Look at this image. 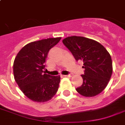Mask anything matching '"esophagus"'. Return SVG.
Instances as JSON below:
<instances>
[{
	"label": "esophagus",
	"mask_w": 125,
	"mask_h": 125,
	"mask_svg": "<svg viewBox=\"0 0 125 125\" xmlns=\"http://www.w3.org/2000/svg\"><path fill=\"white\" fill-rule=\"evenodd\" d=\"M64 76H66V77H71L72 75L71 74H67V75H63Z\"/></svg>",
	"instance_id": "obj_1"
}]
</instances>
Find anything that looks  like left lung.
Segmentation results:
<instances>
[{"label":"left lung","instance_id":"obj_1","mask_svg":"<svg viewBox=\"0 0 125 125\" xmlns=\"http://www.w3.org/2000/svg\"><path fill=\"white\" fill-rule=\"evenodd\" d=\"M62 42L76 61L83 62V83L76 88L77 92L87 97L101 93L112 74V61L106 49L95 40L80 36L68 37Z\"/></svg>","mask_w":125,"mask_h":125}]
</instances>
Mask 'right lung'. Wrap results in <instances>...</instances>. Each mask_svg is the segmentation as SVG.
I'll return each mask as SVG.
<instances>
[{
    "mask_svg": "<svg viewBox=\"0 0 125 125\" xmlns=\"http://www.w3.org/2000/svg\"><path fill=\"white\" fill-rule=\"evenodd\" d=\"M61 38H48L26 45L17 54L13 62L15 82L28 99L37 103L51 100L58 91L60 76L43 71L50 49Z\"/></svg>",
    "mask_w": 125,
    "mask_h": 125,
    "instance_id": "obj_1",
    "label": "right lung"
}]
</instances>
